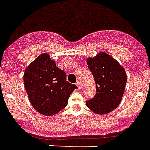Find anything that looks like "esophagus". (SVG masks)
Wrapping results in <instances>:
<instances>
[{"instance_id":"1","label":"esophagus","mask_w":150,"mask_h":150,"mask_svg":"<svg viewBox=\"0 0 150 150\" xmlns=\"http://www.w3.org/2000/svg\"><path fill=\"white\" fill-rule=\"evenodd\" d=\"M76 86H77L79 89H81V84H80L79 81H78L77 83H76Z\"/></svg>"}]
</instances>
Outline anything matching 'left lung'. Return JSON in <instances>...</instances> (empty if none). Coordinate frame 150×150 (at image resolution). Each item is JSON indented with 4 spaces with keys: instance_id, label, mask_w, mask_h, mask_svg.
<instances>
[{
    "instance_id": "1",
    "label": "left lung",
    "mask_w": 150,
    "mask_h": 150,
    "mask_svg": "<svg viewBox=\"0 0 150 150\" xmlns=\"http://www.w3.org/2000/svg\"><path fill=\"white\" fill-rule=\"evenodd\" d=\"M86 62L97 90L95 96L86 105L97 114H107L117 108L122 100L127 83L125 70L117 60L103 52L88 58Z\"/></svg>"
}]
</instances>
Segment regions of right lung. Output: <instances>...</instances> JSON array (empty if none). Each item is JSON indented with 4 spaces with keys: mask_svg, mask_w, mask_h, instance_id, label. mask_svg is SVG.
Here are the masks:
<instances>
[{
    "mask_svg": "<svg viewBox=\"0 0 150 150\" xmlns=\"http://www.w3.org/2000/svg\"><path fill=\"white\" fill-rule=\"evenodd\" d=\"M24 86L35 110L52 116L66 107L75 84L66 81V73L56 66L48 53H42L26 68Z\"/></svg>",
    "mask_w": 150,
    "mask_h": 150,
    "instance_id": "add662e5",
    "label": "right lung"
}]
</instances>
